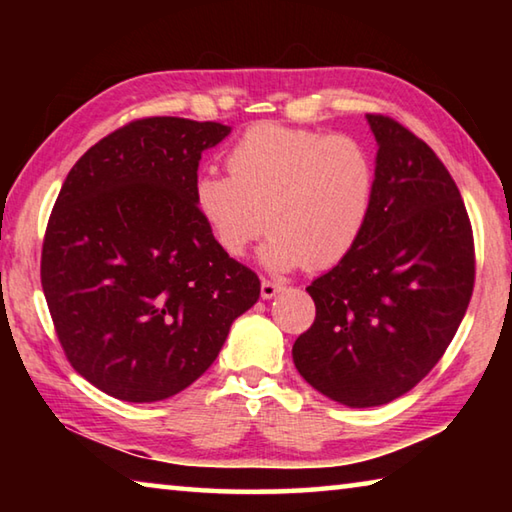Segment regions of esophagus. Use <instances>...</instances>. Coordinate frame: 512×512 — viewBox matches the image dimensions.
<instances>
[{"mask_svg":"<svg viewBox=\"0 0 512 512\" xmlns=\"http://www.w3.org/2000/svg\"><path fill=\"white\" fill-rule=\"evenodd\" d=\"M280 291H282V284L271 282V280H262V291H259V293H262L264 300L275 298Z\"/></svg>","mask_w":512,"mask_h":512,"instance_id":"esophagus-1","label":"esophagus"}]
</instances>
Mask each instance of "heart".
<instances>
[{
	"mask_svg": "<svg viewBox=\"0 0 512 512\" xmlns=\"http://www.w3.org/2000/svg\"><path fill=\"white\" fill-rule=\"evenodd\" d=\"M230 176L198 173L192 201L223 255L244 257L266 230L262 262L273 271L336 266L366 232L377 164L354 137L257 124L228 151Z\"/></svg>",
	"mask_w": 512,
	"mask_h": 512,
	"instance_id": "heart-1",
	"label": "heart"
}]
</instances>
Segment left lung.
Listing matches in <instances>:
<instances>
[{
	"label": "left lung",
	"instance_id": "obj_1",
	"mask_svg": "<svg viewBox=\"0 0 512 512\" xmlns=\"http://www.w3.org/2000/svg\"><path fill=\"white\" fill-rule=\"evenodd\" d=\"M377 196L357 248L307 291L316 320L293 363L329 400L368 409L409 393L443 357L474 287V239L445 164L420 137L366 115Z\"/></svg>",
	"mask_w": 512,
	"mask_h": 512
}]
</instances>
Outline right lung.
Masks as SVG:
<instances>
[{
  "instance_id": "1",
  "label": "right lung",
  "mask_w": 512,
  "mask_h": 512,
  "mask_svg": "<svg viewBox=\"0 0 512 512\" xmlns=\"http://www.w3.org/2000/svg\"><path fill=\"white\" fill-rule=\"evenodd\" d=\"M228 135L216 121L137 119L60 187L42 291L69 363L117 400L185 391L259 298V277L221 253L192 201L203 151Z\"/></svg>"
}]
</instances>
